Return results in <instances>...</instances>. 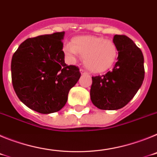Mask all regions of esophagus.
Here are the masks:
<instances>
[{
  "label": "esophagus",
  "instance_id": "obj_1",
  "mask_svg": "<svg viewBox=\"0 0 157 157\" xmlns=\"http://www.w3.org/2000/svg\"><path fill=\"white\" fill-rule=\"evenodd\" d=\"M80 72H81L82 75H88V72L86 71L84 69H80Z\"/></svg>",
  "mask_w": 157,
  "mask_h": 157
}]
</instances>
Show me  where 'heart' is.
I'll return each instance as SVG.
<instances>
[{
    "label": "heart",
    "instance_id": "1",
    "mask_svg": "<svg viewBox=\"0 0 157 157\" xmlns=\"http://www.w3.org/2000/svg\"><path fill=\"white\" fill-rule=\"evenodd\" d=\"M63 52L72 62L75 61L80 55L87 68L96 73L110 68L118 56L117 46L113 41L93 35L72 38L71 44L64 46Z\"/></svg>",
    "mask_w": 157,
    "mask_h": 157
}]
</instances>
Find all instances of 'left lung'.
Segmentation results:
<instances>
[{
  "mask_svg": "<svg viewBox=\"0 0 157 157\" xmlns=\"http://www.w3.org/2000/svg\"><path fill=\"white\" fill-rule=\"evenodd\" d=\"M113 42L119 52L114 68L92 77L91 101L102 110H117L127 105L145 78L143 54L134 41L126 35L116 34Z\"/></svg>",
  "mask_w": 157,
  "mask_h": 157,
  "instance_id": "8db88e82",
  "label": "left lung"
}]
</instances>
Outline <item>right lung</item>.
<instances>
[{
    "label": "right lung",
    "instance_id": "obj_1",
    "mask_svg": "<svg viewBox=\"0 0 157 157\" xmlns=\"http://www.w3.org/2000/svg\"><path fill=\"white\" fill-rule=\"evenodd\" d=\"M64 31L27 38L13 54L12 82L19 99L41 114L59 111L81 73L64 62Z\"/></svg>",
    "mask_w": 157,
    "mask_h": 157
}]
</instances>
